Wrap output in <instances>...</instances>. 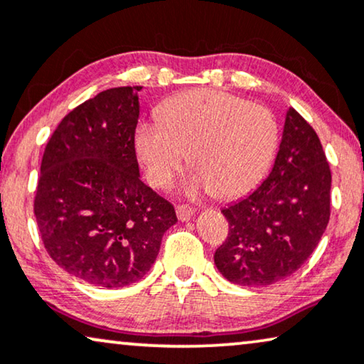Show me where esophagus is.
<instances>
[{"label": "esophagus", "mask_w": 364, "mask_h": 364, "mask_svg": "<svg viewBox=\"0 0 364 364\" xmlns=\"http://www.w3.org/2000/svg\"><path fill=\"white\" fill-rule=\"evenodd\" d=\"M176 216H178V219H180L181 223H186V221H189V219L194 216V209L181 204V206H176Z\"/></svg>", "instance_id": "obj_1"}]
</instances>
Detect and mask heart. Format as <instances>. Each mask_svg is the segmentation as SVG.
<instances>
[{
    "label": "heart",
    "mask_w": 364,
    "mask_h": 364,
    "mask_svg": "<svg viewBox=\"0 0 364 364\" xmlns=\"http://www.w3.org/2000/svg\"><path fill=\"white\" fill-rule=\"evenodd\" d=\"M160 119L138 125L136 155L150 184L165 188L189 151L194 168L181 184L189 198L245 196L267 175L279 146L275 117L223 90L184 92L163 107Z\"/></svg>",
    "instance_id": "b5f03b06"
}]
</instances>
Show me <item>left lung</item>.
Listing matches in <instances>:
<instances>
[{
  "instance_id": "obj_1",
  "label": "left lung",
  "mask_w": 364,
  "mask_h": 364,
  "mask_svg": "<svg viewBox=\"0 0 364 364\" xmlns=\"http://www.w3.org/2000/svg\"><path fill=\"white\" fill-rule=\"evenodd\" d=\"M331 173L320 138L295 109L285 114L282 140L267 178L223 214L228 240L214 264L229 282H280L310 257L330 219Z\"/></svg>"
}]
</instances>
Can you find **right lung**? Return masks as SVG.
<instances>
[{
	"mask_svg": "<svg viewBox=\"0 0 364 364\" xmlns=\"http://www.w3.org/2000/svg\"><path fill=\"white\" fill-rule=\"evenodd\" d=\"M140 90H104L64 117L44 150L34 199L50 259L105 289L140 282L178 223L175 208L140 180Z\"/></svg>",
	"mask_w": 364,
	"mask_h": 364,
	"instance_id": "obj_1",
	"label": "right lung"
}]
</instances>
